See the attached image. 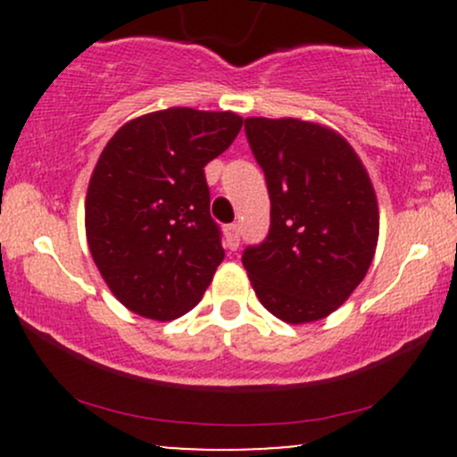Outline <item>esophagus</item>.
<instances>
[{"label": "esophagus", "mask_w": 457, "mask_h": 457, "mask_svg": "<svg viewBox=\"0 0 457 457\" xmlns=\"http://www.w3.org/2000/svg\"><path fill=\"white\" fill-rule=\"evenodd\" d=\"M223 236H225V246H228L229 251L238 249V245H240V228H238V225H236V223L225 225Z\"/></svg>", "instance_id": "1"}]
</instances>
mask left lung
<instances>
[{
  "label": "left lung",
  "mask_w": 457,
  "mask_h": 457,
  "mask_svg": "<svg viewBox=\"0 0 457 457\" xmlns=\"http://www.w3.org/2000/svg\"><path fill=\"white\" fill-rule=\"evenodd\" d=\"M245 130L269 185L270 232L246 246L243 266L272 316L316 322L348 301L374 260V185L353 145L324 124L246 118Z\"/></svg>",
  "instance_id": "left-lung-1"
}]
</instances>
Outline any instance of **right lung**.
Segmentation results:
<instances>
[{"label":"right lung","instance_id":"1","mask_svg":"<svg viewBox=\"0 0 457 457\" xmlns=\"http://www.w3.org/2000/svg\"><path fill=\"white\" fill-rule=\"evenodd\" d=\"M243 129L234 112L170 107L107 141L86 195V236L113 296L170 322L202 301L225 258L204 167Z\"/></svg>","mask_w":457,"mask_h":457}]
</instances>
